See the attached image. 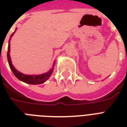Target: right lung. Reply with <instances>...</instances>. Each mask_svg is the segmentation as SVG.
<instances>
[{
  "mask_svg": "<svg viewBox=\"0 0 127 127\" xmlns=\"http://www.w3.org/2000/svg\"><path fill=\"white\" fill-rule=\"evenodd\" d=\"M16 30L17 29H16ZM16 30L12 33L8 41V53H7V59H8V62L10 69L12 70L13 74H14L15 76L18 79L20 80V81L24 82L25 83L33 85L41 84L44 83L45 82L47 81L49 78V77L51 76L52 73H53L54 70V66H55V61H54L53 67L49 71L45 72V73L41 74H38V75H28V74H24L22 73V72H20L18 70H17L14 68V66H13L12 63L10 55V42L11 38L13 36V35L14 34Z\"/></svg>",
  "mask_w": 127,
  "mask_h": 127,
  "instance_id": "right-lung-1",
  "label": "right lung"
}]
</instances>
